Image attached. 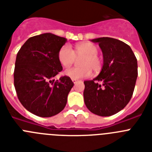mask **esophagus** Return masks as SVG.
<instances>
[{"label": "esophagus", "instance_id": "esophagus-1", "mask_svg": "<svg viewBox=\"0 0 152 152\" xmlns=\"http://www.w3.org/2000/svg\"><path fill=\"white\" fill-rule=\"evenodd\" d=\"M72 82H73L74 84H76V83L77 82V79H72Z\"/></svg>", "mask_w": 152, "mask_h": 152}]
</instances>
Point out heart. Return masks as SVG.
Wrapping results in <instances>:
<instances>
[{"instance_id":"1","label":"heart","mask_w":152,"mask_h":152,"mask_svg":"<svg viewBox=\"0 0 152 152\" xmlns=\"http://www.w3.org/2000/svg\"><path fill=\"white\" fill-rule=\"evenodd\" d=\"M97 46L91 42H83L75 46L74 51L68 45H64L58 51V58L64 67L71 66L76 58H81L80 68H68L64 75L72 79H80L88 77L94 72H100L103 68V60L98 56Z\"/></svg>"}]
</instances>
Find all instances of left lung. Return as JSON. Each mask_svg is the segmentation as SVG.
I'll return each mask as SVG.
<instances>
[{
    "instance_id": "left-lung-1",
    "label": "left lung",
    "mask_w": 152,
    "mask_h": 152,
    "mask_svg": "<svg viewBox=\"0 0 152 152\" xmlns=\"http://www.w3.org/2000/svg\"><path fill=\"white\" fill-rule=\"evenodd\" d=\"M103 52V64L97 77L84 81L86 107L93 113L110 116L131 100L138 77L137 59L129 45L116 39H94Z\"/></svg>"
}]
</instances>
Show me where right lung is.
Wrapping results in <instances>:
<instances>
[{
    "mask_svg": "<svg viewBox=\"0 0 152 152\" xmlns=\"http://www.w3.org/2000/svg\"><path fill=\"white\" fill-rule=\"evenodd\" d=\"M67 39L52 33L30 37L17 55L14 87L23 106L34 115L51 117L63 110L74 83L62 71L58 53Z\"/></svg>",
    "mask_w": 152,
    "mask_h": 152,
    "instance_id": "right-lung-1",
    "label": "right lung"
}]
</instances>
